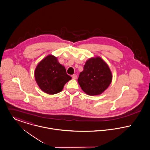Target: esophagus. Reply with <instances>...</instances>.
Segmentation results:
<instances>
[{
  "instance_id": "obj_1",
  "label": "esophagus",
  "mask_w": 150,
  "mask_h": 150,
  "mask_svg": "<svg viewBox=\"0 0 150 150\" xmlns=\"http://www.w3.org/2000/svg\"><path fill=\"white\" fill-rule=\"evenodd\" d=\"M71 77L73 79H77V76H76V74H73V75H71Z\"/></svg>"
}]
</instances>
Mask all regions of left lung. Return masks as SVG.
<instances>
[{"instance_id":"8db88e82","label":"left lung","mask_w":150,"mask_h":150,"mask_svg":"<svg viewBox=\"0 0 150 150\" xmlns=\"http://www.w3.org/2000/svg\"><path fill=\"white\" fill-rule=\"evenodd\" d=\"M112 73L106 62L100 57L89 58L80 73L78 83L88 95L102 93L112 81Z\"/></svg>"}]
</instances>
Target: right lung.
Wrapping results in <instances>:
<instances>
[{"label": "right lung", "mask_w": 150, "mask_h": 150, "mask_svg": "<svg viewBox=\"0 0 150 150\" xmlns=\"http://www.w3.org/2000/svg\"><path fill=\"white\" fill-rule=\"evenodd\" d=\"M35 77L39 88L50 95L61 92L65 84L71 79L67 74L64 66L52 55H47L37 65Z\"/></svg>", "instance_id": "1"}]
</instances>
